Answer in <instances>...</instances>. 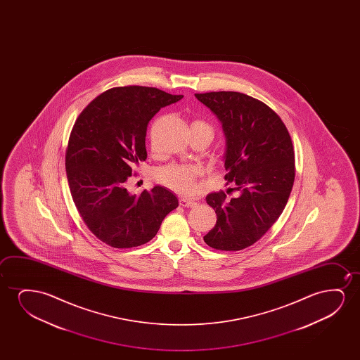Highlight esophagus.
I'll use <instances>...</instances> for the list:
<instances>
[{"instance_id": "esophagus-1", "label": "esophagus", "mask_w": 360, "mask_h": 360, "mask_svg": "<svg viewBox=\"0 0 360 360\" xmlns=\"http://www.w3.org/2000/svg\"><path fill=\"white\" fill-rule=\"evenodd\" d=\"M179 205L183 207H193L197 205V202L187 198H179Z\"/></svg>"}]
</instances>
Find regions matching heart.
<instances>
[{
	"label": "heart",
	"mask_w": 360,
	"mask_h": 360,
	"mask_svg": "<svg viewBox=\"0 0 360 360\" xmlns=\"http://www.w3.org/2000/svg\"><path fill=\"white\" fill-rule=\"evenodd\" d=\"M192 125L207 129L212 135V130L207 124L202 122H194ZM198 169L187 165H171L167 167L160 168L158 171V179L163 186L172 189L173 192L179 194H188L192 192L195 186V177Z\"/></svg>",
	"instance_id": "obj_1"
}]
</instances>
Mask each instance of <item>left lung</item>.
<instances>
[{
  "instance_id": "obj_1",
  "label": "left lung",
  "mask_w": 360,
  "mask_h": 360,
  "mask_svg": "<svg viewBox=\"0 0 360 360\" xmlns=\"http://www.w3.org/2000/svg\"><path fill=\"white\" fill-rule=\"evenodd\" d=\"M195 97L221 123L225 179L238 193L231 199L224 192L207 194L217 225L204 242L220 251H240L258 241L285 207L295 178L290 135L276 112L247 94L222 91Z\"/></svg>"
}]
</instances>
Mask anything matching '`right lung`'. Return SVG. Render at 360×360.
<instances>
[{"label": "right lung", "mask_w": 360, "mask_h": 360, "mask_svg": "<svg viewBox=\"0 0 360 360\" xmlns=\"http://www.w3.org/2000/svg\"><path fill=\"white\" fill-rule=\"evenodd\" d=\"M182 94L143 86L99 94L79 114L70 135L65 166L70 192L94 236L115 248L141 246L156 236L178 199L162 186L131 194L127 182L146 161V129L160 109Z\"/></svg>", "instance_id": "obj_1"}]
</instances>
